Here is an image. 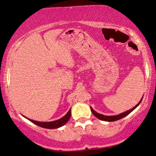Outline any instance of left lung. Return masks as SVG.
Here are the masks:
<instances>
[{"label":"left lung","instance_id":"1","mask_svg":"<svg viewBox=\"0 0 156 156\" xmlns=\"http://www.w3.org/2000/svg\"><path fill=\"white\" fill-rule=\"evenodd\" d=\"M144 97V96H143ZM143 97H142L141 100L139 101V102L138 103V104L136 105V106L134 107H133L132 109H129V110L126 111V112H124L123 113H121L119 114V115H114V116H106V115H101V114H99L98 112H96L94 110V109L92 108V107H90L91 109V111L92 112H93V114L96 117L98 118V119L102 120V121H106V122H115V121H117V120H119L120 119H122V118H124V117H126V116H127L129 115V114H130L131 112H132L133 109L136 108V107L139 106L140 103L142 101V99H143Z\"/></svg>","mask_w":156,"mask_h":156}]
</instances>
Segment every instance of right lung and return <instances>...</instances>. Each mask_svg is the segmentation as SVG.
I'll list each match as a JSON object with an SVG mask.
<instances>
[{
    "label": "right lung",
    "instance_id": "right-lung-1",
    "mask_svg": "<svg viewBox=\"0 0 156 156\" xmlns=\"http://www.w3.org/2000/svg\"><path fill=\"white\" fill-rule=\"evenodd\" d=\"M70 118H71V109H69V111L68 112L67 114L64 116V117H63L62 118H61V119H59L58 120H56V121L49 122H40L38 121H34V120L28 119V118H27V119L28 120H30V122H32V123H34V124L37 125V126L42 127V128L51 129H57L63 126V125L66 124Z\"/></svg>",
    "mask_w": 156,
    "mask_h": 156
}]
</instances>
